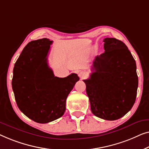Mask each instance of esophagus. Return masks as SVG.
Wrapping results in <instances>:
<instances>
[{"label": "esophagus", "instance_id": "obj_1", "mask_svg": "<svg viewBox=\"0 0 149 149\" xmlns=\"http://www.w3.org/2000/svg\"><path fill=\"white\" fill-rule=\"evenodd\" d=\"M78 75L80 78H84V77L86 76V74H85V72H79Z\"/></svg>", "mask_w": 149, "mask_h": 149}]
</instances>
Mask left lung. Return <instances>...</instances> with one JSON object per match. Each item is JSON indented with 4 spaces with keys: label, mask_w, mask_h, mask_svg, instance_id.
<instances>
[{
    "label": "left lung",
    "mask_w": 149,
    "mask_h": 149,
    "mask_svg": "<svg viewBox=\"0 0 149 149\" xmlns=\"http://www.w3.org/2000/svg\"><path fill=\"white\" fill-rule=\"evenodd\" d=\"M104 53L96 56L90 77L84 79L91 111L104 120H116L132 107L138 78L134 58L123 42L104 39Z\"/></svg>",
    "instance_id": "8db88e82"
}]
</instances>
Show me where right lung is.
Instances as JSON below:
<instances>
[{
    "mask_svg": "<svg viewBox=\"0 0 149 149\" xmlns=\"http://www.w3.org/2000/svg\"><path fill=\"white\" fill-rule=\"evenodd\" d=\"M52 43L47 38L30 42L13 68L12 88L17 104L23 113L40 123L64 114L67 97L79 79L76 74L54 76L47 60Z\"/></svg>",
    "mask_w": 149,
    "mask_h": 149,
    "instance_id": "add662e5",
    "label": "right lung"
}]
</instances>
